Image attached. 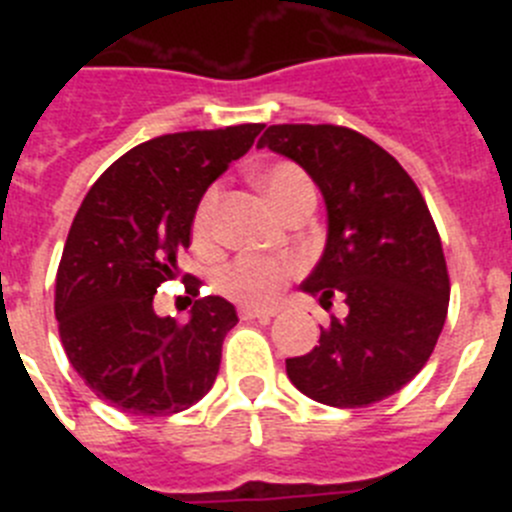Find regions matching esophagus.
<instances>
[{
	"label": "esophagus",
	"instance_id": "obj_1",
	"mask_svg": "<svg viewBox=\"0 0 512 512\" xmlns=\"http://www.w3.org/2000/svg\"><path fill=\"white\" fill-rule=\"evenodd\" d=\"M238 315H241L243 320H259V323H269V320L277 315V310H261V307H241V310H238Z\"/></svg>",
	"mask_w": 512,
	"mask_h": 512
}]
</instances>
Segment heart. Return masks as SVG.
<instances>
[{"mask_svg":"<svg viewBox=\"0 0 512 512\" xmlns=\"http://www.w3.org/2000/svg\"><path fill=\"white\" fill-rule=\"evenodd\" d=\"M261 189L279 212L300 200L302 194L312 192V184L305 171L292 161H274L256 171ZM217 205H220V187H210L202 194L200 205L194 210L192 233L197 243H210L217 228ZM300 271L297 259H266V256H238L217 274V289L230 300L243 305H266L277 300L287 282Z\"/></svg>","mask_w":512,"mask_h":512,"instance_id":"1","label":"heart"}]
</instances>
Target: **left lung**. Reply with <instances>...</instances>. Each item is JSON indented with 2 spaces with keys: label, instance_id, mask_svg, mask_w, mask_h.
Listing matches in <instances>:
<instances>
[{
  "label": "left lung",
  "instance_id": "1",
  "mask_svg": "<svg viewBox=\"0 0 512 512\" xmlns=\"http://www.w3.org/2000/svg\"><path fill=\"white\" fill-rule=\"evenodd\" d=\"M259 148L297 161L323 192L328 243L302 289L325 310L333 297L348 307L310 354L287 359V377L333 408L395 395L431 359L449 312L441 235L418 184L343 125H271Z\"/></svg>",
  "mask_w": 512,
  "mask_h": 512
}]
</instances>
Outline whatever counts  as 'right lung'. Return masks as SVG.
<instances>
[{"mask_svg":"<svg viewBox=\"0 0 512 512\" xmlns=\"http://www.w3.org/2000/svg\"><path fill=\"white\" fill-rule=\"evenodd\" d=\"M261 130L246 122L146 140L99 176L76 212L56 274L58 333L79 377L122 413H182L215 384L235 307L200 297L179 323L158 318L153 295L179 274L202 194Z\"/></svg>","mask_w":512,"mask_h":512,"instance_id":"add662e5","label":"right lung"}]
</instances>
